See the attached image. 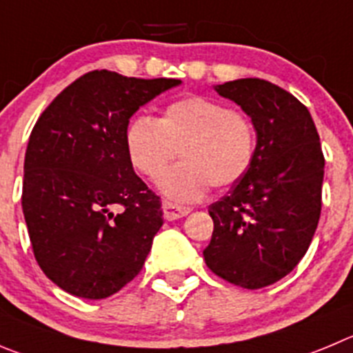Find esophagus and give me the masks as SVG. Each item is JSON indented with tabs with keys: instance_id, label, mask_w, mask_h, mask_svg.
<instances>
[{
	"instance_id": "obj_1",
	"label": "esophagus",
	"mask_w": 353,
	"mask_h": 353,
	"mask_svg": "<svg viewBox=\"0 0 353 353\" xmlns=\"http://www.w3.org/2000/svg\"><path fill=\"white\" fill-rule=\"evenodd\" d=\"M161 209H163V217L169 219V221H176V219H179V217H184L192 212L190 207L177 205V203L169 202V200H163V202H161Z\"/></svg>"
}]
</instances>
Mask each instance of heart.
<instances>
[{
	"label": "heart",
	"instance_id": "heart-1",
	"mask_svg": "<svg viewBox=\"0 0 353 353\" xmlns=\"http://www.w3.org/2000/svg\"><path fill=\"white\" fill-rule=\"evenodd\" d=\"M256 127L243 111L214 99L190 95L169 102L158 120L132 118L125 153L132 169L157 179L179 152L185 158L158 181L174 202H195L212 184L230 188L254 163Z\"/></svg>",
	"mask_w": 353,
	"mask_h": 353
}]
</instances>
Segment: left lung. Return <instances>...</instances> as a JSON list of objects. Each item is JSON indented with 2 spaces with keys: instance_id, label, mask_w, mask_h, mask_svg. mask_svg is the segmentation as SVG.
I'll return each mask as SVG.
<instances>
[{
  "instance_id": "1",
  "label": "left lung",
  "mask_w": 353,
  "mask_h": 353,
  "mask_svg": "<svg viewBox=\"0 0 353 353\" xmlns=\"http://www.w3.org/2000/svg\"><path fill=\"white\" fill-rule=\"evenodd\" d=\"M256 127V158L228 195L209 207L214 221L203 251L217 276L243 289L284 279L317 230L324 154L310 111L284 88L259 78L216 85Z\"/></svg>"
}]
</instances>
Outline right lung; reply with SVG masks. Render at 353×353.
<instances>
[{
    "mask_svg": "<svg viewBox=\"0 0 353 353\" xmlns=\"http://www.w3.org/2000/svg\"><path fill=\"white\" fill-rule=\"evenodd\" d=\"M177 85L90 71L36 121L22 210L39 268L69 294L104 299L143 268L163 217L160 196L128 163L125 128L141 106Z\"/></svg>",
    "mask_w": 353,
    "mask_h": 353,
    "instance_id": "add662e5",
    "label": "right lung"
}]
</instances>
